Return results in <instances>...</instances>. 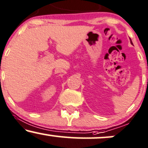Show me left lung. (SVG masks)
I'll return each instance as SVG.
<instances>
[{
    "instance_id": "left-lung-1",
    "label": "left lung",
    "mask_w": 148,
    "mask_h": 148,
    "mask_svg": "<svg viewBox=\"0 0 148 148\" xmlns=\"http://www.w3.org/2000/svg\"><path fill=\"white\" fill-rule=\"evenodd\" d=\"M130 42H131V44H132V45H133V43H132V40H131V39H130Z\"/></svg>"
}]
</instances>
